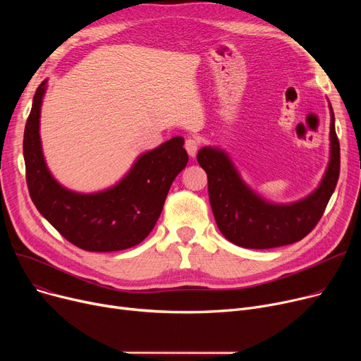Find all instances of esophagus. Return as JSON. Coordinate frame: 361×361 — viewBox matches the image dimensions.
<instances>
[{"label":"esophagus","instance_id":"34e87169","mask_svg":"<svg viewBox=\"0 0 361 361\" xmlns=\"http://www.w3.org/2000/svg\"><path fill=\"white\" fill-rule=\"evenodd\" d=\"M199 145H200V142H199L197 139H195V137H190V139L185 140V145H184V146H185V150H187V154L190 155L192 158L196 157Z\"/></svg>","mask_w":361,"mask_h":361}]
</instances>
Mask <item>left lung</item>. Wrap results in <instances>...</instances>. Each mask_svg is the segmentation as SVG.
I'll list each match as a JSON object with an SVG mask.
<instances>
[{
	"label": "left lung",
	"instance_id": "8db88e82",
	"mask_svg": "<svg viewBox=\"0 0 361 361\" xmlns=\"http://www.w3.org/2000/svg\"><path fill=\"white\" fill-rule=\"evenodd\" d=\"M331 111L329 162L319 185L306 197L275 203L262 197L243 180L222 147L204 146L197 162L207 174V190L222 235L245 249H272L305 238L325 212L339 177V142Z\"/></svg>",
	"mask_w": 361,
	"mask_h": 361
}]
</instances>
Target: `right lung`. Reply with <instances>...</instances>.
<instances>
[{
    "mask_svg": "<svg viewBox=\"0 0 361 361\" xmlns=\"http://www.w3.org/2000/svg\"><path fill=\"white\" fill-rule=\"evenodd\" d=\"M48 80L37 86L25 127L23 157L32 202L64 238L87 252H118L143 241L162 212L174 178L188 162L176 136L143 152L126 176L93 193L70 190L49 171L41 142V108Z\"/></svg>",
    "mask_w": 361,
    "mask_h": 361,
    "instance_id": "1",
    "label": "right lung"
}]
</instances>
